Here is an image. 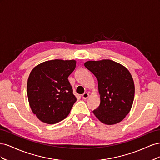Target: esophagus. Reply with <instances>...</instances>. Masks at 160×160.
<instances>
[{
  "label": "esophagus",
  "mask_w": 160,
  "mask_h": 160,
  "mask_svg": "<svg viewBox=\"0 0 160 160\" xmlns=\"http://www.w3.org/2000/svg\"><path fill=\"white\" fill-rule=\"evenodd\" d=\"M89 94L88 93H84L83 95H82V98H83V99H86L89 98Z\"/></svg>",
  "instance_id": "1"
}]
</instances>
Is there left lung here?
<instances>
[{"mask_svg": "<svg viewBox=\"0 0 160 160\" xmlns=\"http://www.w3.org/2000/svg\"><path fill=\"white\" fill-rule=\"evenodd\" d=\"M85 67L98 81L100 105L93 113L101 122L116 124L125 118L132 109L135 85L128 69L109 59L89 61Z\"/></svg>", "mask_w": 160, "mask_h": 160, "instance_id": "1", "label": "left lung"}]
</instances>
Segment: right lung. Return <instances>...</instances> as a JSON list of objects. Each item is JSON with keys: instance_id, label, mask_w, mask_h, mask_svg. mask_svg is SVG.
<instances>
[{"instance_id": "add662e5", "label": "right lung", "mask_w": 160, "mask_h": 160, "mask_svg": "<svg viewBox=\"0 0 160 160\" xmlns=\"http://www.w3.org/2000/svg\"><path fill=\"white\" fill-rule=\"evenodd\" d=\"M75 60L55 59L34 67L27 81V96L32 113L42 122L55 124L69 114L77 98L68 77Z\"/></svg>"}]
</instances>
